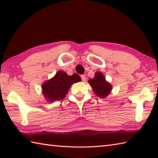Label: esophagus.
Masks as SVG:
<instances>
[{
	"label": "esophagus",
	"mask_w": 158,
	"mask_h": 158,
	"mask_svg": "<svg viewBox=\"0 0 158 158\" xmlns=\"http://www.w3.org/2000/svg\"><path fill=\"white\" fill-rule=\"evenodd\" d=\"M81 80L83 81H85V79H86V77H85V76L84 75V74H83V75L81 76Z\"/></svg>",
	"instance_id": "1"
}]
</instances>
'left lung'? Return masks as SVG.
I'll return each instance as SVG.
<instances>
[{
  "label": "left lung",
  "mask_w": 158,
  "mask_h": 158,
  "mask_svg": "<svg viewBox=\"0 0 158 158\" xmlns=\"http://www.w3.org/2000/svg\"><path fill=\"white\" fill-rule=\"evenodd\" d=\"M89 83L94 93L101 98L107 97L112 89V85L106 81L105 77L100 72H97L94 78L89 79Z\"/></svg>",
  "instance_id": "left-lung-1"
}]
</instances>
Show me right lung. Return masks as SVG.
Here are the masks:
<instances>
[{
	"mask_svg": "<svg viewBox=\"0 0 158 158\" xmlns=\"http://www.w3.org/2000/svg\"><path fill=\"white\" fill-rule=\"evenodd\" d=\"M80 81L81 77L76 73L69 76L65 72L58 71L52 79L42 84V93L49 102L61 100L65 98L72 84Z\"/></svg>",
	"mask_w": 158,
	"mask_h": 158,
	"instance_id": "add662e5",
	"label": "right lung"
}]
</instances>
